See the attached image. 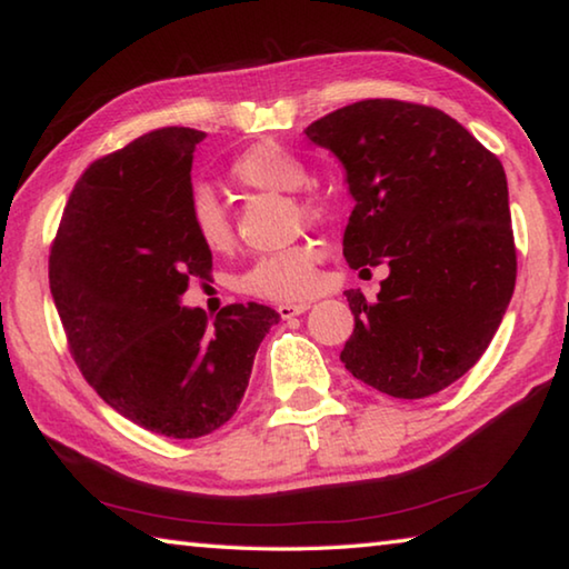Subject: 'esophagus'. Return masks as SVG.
<instances>
[{
  "instance_id": "obj_1",
  "label": "esophagus",
  "mask_w": 569,
  "mask_h": 569,
  "mask_svg": "<svg viewBox=\"0 0 569 569\" xmlns=\"http://www.w3.org/2000/svg\"><path fill=\"white\" fill-rule=\"evenodd\" d=\"M308 308H311V303H278V308L276 311L281 313V319H291V316H301V313H306Z\"/></svg>"
}]
</instances>
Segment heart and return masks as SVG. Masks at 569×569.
Instances as JSON below:
<instances>
[{
  "label": "heart",
  "mask_w": 569,
  "mask_h": 569,
  "mask_svg": "<svg viewBox=\"0 0 569 569\" xmlns=\"http://www.w3.org/2000/svg\"><path fill=\"white\" fill-rule=\"evenodd\" d=\"M230 178L246 190L291 196L308 182V170L281 142L261 140L230 162ZM293 208L306 223H321L329 218V203L321 196H296ZM190 223L200 243L213 253L233 246V223L228 210L206 186L192 190ZM319 248L313 243L278 250L258 258L240 278V286L243 291L271 301H301L319 288Z\"/></svg>",
  "instance_id": "heart-1"
}]
</instances>
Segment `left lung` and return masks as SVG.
Here are the masks:
<instances>
[{
	"instance_id": "left-lung-1",
	"label": "left lung",
	"mask_w": 569,
	"mask_h": 569,
	"mask_svg": "<svg viewBox=\"0 0 569 569\" xmlns=\"http://www.w3.org/2000/svg\"><path fill=\"white\" fill-rule=\"evenodd\" d=\"M306 138L341 160L356 200L346 263L389 266L373 303L346 291L343 366L393 399L447 389L487 351L515 293L502 162L447 112L401 100L346 104Z\"/></svg>"
}]
</instances>
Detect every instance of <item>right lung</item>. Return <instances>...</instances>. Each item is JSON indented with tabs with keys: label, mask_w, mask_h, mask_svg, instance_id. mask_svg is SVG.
I'll return each instance as SVG.
<instances>
[{
	"label": "right lung",
	"mask_w": 569,
	"mask_h": 569,
	"mask_svg": "<svg viewBox=\"0 0 569 569\" xmlns=\"http://www.w3.org/2000/svg\"><path fill=\"white\" fill-rule=\"evenodd\" d=\"M206 132L162 128L94 160L50 253V291L82 377L138 427L198 439L233 417L273 308L230 303L208 323L180 306L213 256L190 223L192 150Z\"/></svg>",
	"instance_id": "1"
}]
</instances>
